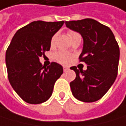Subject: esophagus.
Wrapping results in <instances>:
<instances>
[{
	"label": "esophagus",
	"instance_id": "obj_1",
	"mask_svg": "<svg viewBox=\"0 0 126 126\" xmlns=\"http://www.w3.org/2000/svg\"><path fill=\"white\" fill-rule=\"evenodd\" d=\"M63 70H64V72H66V71H68V70H69V68H68V67H64V68H63Z\"/></svg>",
	"mask_w": 126,
	"mask_h": 126
}]
</instances>
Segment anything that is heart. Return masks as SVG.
I'll return each instance as SVG.
<instances>
[{
    "label": "heart",
    "instance_id": "heart-1",
    "mask_svg": "<svg viewBox=\"0 0 126 126\" xmlns=\"http://www.w3.org/2000/svg\"><path fill=\"white\" fill-rule=\"evenodd\" d=\"M76 34H78L75 32H73V31H70L68 32V35L69 36L71 37V39L74 36H75ZM56 37H57V35H55V36L52 37V40H51V45L53 46L55 42V40H56ZM55 59L61 64H68L70 62H71V55L68 53H67L65 52H63V51H59V52H58L55 54Z\"/></svg>",
    "mask_w": 126,
    "mask_h": 126
}]
</instances>
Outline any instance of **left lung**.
I'll return each instance as SVG.
<instances>
[{
	"label": "left lung",
	"mask_w": 126,
	"mask_h": 126,
	"mask_svg": "<svg viewBox=\"0 0 126 126\" xmlns=\"http://www.w3.org/2000/svg\"><path fill=\"white\" fill-rule=\"evenodd\" d=\"M66 26L79 32L84 41L80 62L87 70L71 69L76 78L70 83L73 96L80 101L95 102L106 94L115 81L119 61V48L109 27L93 19L66 21Z\"/></svg>",
	"instance_id": "left-lung-1"
}]
</instances>
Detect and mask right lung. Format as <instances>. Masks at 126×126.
I'll list each match as a JSON object with an SVG mask.
<instances>
[{"mask_svg": "<svg viewBox=\"0 0 126 126\" xmlns=\"http://www.w3.org/2000/svg\"><path fill=\"white\" fill-rule=\"evenodd\" d=\"M64 21H33L19 29L6 52L8 79L15 92L30 104L47 101L55 81L63 74L56 62L46 67L39 62L51 47V40Z\"/></svg>", "mask_w": 126, "mask_h": 126, "instance_id": "obj_1", "label": "right lung"}]
</instances>
